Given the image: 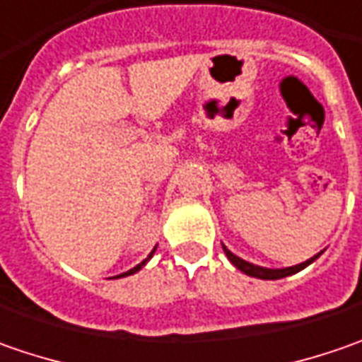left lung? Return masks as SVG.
<instances>
[{
  "label": "left lung",
  "instance_id": "1",
  "mask_svg": "<svg viewBox=\"0 0 362 362\" xmlns=\"http://www.w3.org/2000/svg\"><path fill=\"white\" fill-rule=\"evenodd\" d=\"M223 245V243H221ZM223 252H226V256L230 259L231 264L238 268L240 272H243L245 276H252V278H259V280H280V278H286V276H292V274H296V272L304 270L306 266H310L316 257H320V254L325 252H318L316 256H313L310 259H306V262H302V264H296V266H290V268H264V266H256V264H252V262H245L240 256H235L233 252H230L226 245H223Z\"/></svg>",
  "mask_w": 362,
  "mask_h": 362
}]
</instances>
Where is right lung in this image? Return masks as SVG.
Returning <instances> with one entry per match:
<instances>
[{"label": "right lung", "mask_w": 362, "mask_h": 362, "mask_svg": "<svg viewBox=\"0 0 362 362\" xmlns=\"http://www.w3.org/2000/svg\"><path fill=\"white\" fill-rule=\"evenodd\" d=\"M155 250H157V247H155ZM155 250H153V252H151V254H148V256H146L145 259H143V262H141V264H136V266H134V268H131V270H129V272H122V274H119V276H115V278H124V276H132V274H136V272L141 270V268H143V266H145L146 262H148V259H151V257H153V254H155Z\"/></svg>", "instance_id": "add662e5"}]
</instances>
